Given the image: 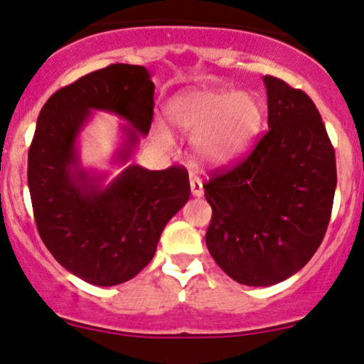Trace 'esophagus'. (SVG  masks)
Here are the masks:
<instances>
[{"instance_id":"esophagus-1","label":"esophagus","mask_w":364,"mask_h":364,"mask_svg":"<svg viewBox=\"0 0 364 364\" xmlns=\"http://www.w3.org/2000/svg\"><path fill=\"white\" fill-rule=\"evenodd\" d=\"M190 188H191V195L193 196H203L202 179L196 176V174H190Z\"/></svg>"}]
</instances>
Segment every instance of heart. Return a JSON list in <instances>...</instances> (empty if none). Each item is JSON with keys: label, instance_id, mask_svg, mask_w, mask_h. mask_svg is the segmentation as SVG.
<instances>
[{"label": "heart", "instance_id": "heart-1", "mask_svg": "<svg viewBox=\"0 0 364 364\" xmlns=\"http://www.w3.org/2000/svg\"><path fill=\"white\" fill-rule=\"evenodd\" d=\"M166 116L174 129L196 135V156L214 166L240 157L262 127V107L252 94L207 87L179 92L166 106ZM154 139L166 145L169 135L159 128Z\"/></svg>", "mask_w": 364, "mask_h": 364}]
</instances>
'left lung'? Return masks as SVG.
I'll list each match as a JSON object with an SVG mask.
<instances>
[{
  "mask_svg": "<svg viewBox=\"0 0 364 364\" xmlns=\"http://www.w3.org/2000/svg\"><path fill=\"white\" fill-rule=\"evenodd\" d=\"M263 83L269 129L248 157L203 185L212 207L208 252L245 286L286 281L310 262L337 185L336 152L311 99L270 75Z\"/></svg>",
  "mask_w": 364,
  "mask_h": 364,
  "instance_id": "8db88e82",
  "label": "left lung"
}]
</instances>
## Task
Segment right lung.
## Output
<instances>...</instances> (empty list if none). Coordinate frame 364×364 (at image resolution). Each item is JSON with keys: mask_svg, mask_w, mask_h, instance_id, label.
Masks as SVG:
<instances>
[{"mask_svg": "<svg viewBox=\"0 0 364 364\" xmlns=\"http://www.w3.org/2000/svg\"><path fill=\"white\" fill-rule=\"evenodd\" d=\"M154 82L145 66L116 63L56 90L37 118L27 179L41 240L68 272L116 286L149 265L169 219L190 198L181 166L149 171L129 164L107 186L82 169L77 136L92 109L128 121L127 162L154 118Z\"/></svg>", "mask_w": 364, "mask_h": 364, "instance_id": "right-lung-1", "label": "right lung"}]
</instances>
